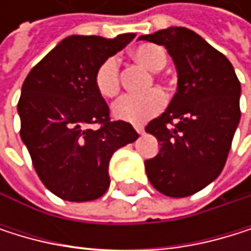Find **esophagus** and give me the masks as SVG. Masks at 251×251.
Masks as SVG:
<instances>
[{"instance_id":"obj_1","label":"esophagus","mask_w":251,"mask_h":251,"mask_svg":"<svg viewBox=\"0 0 251 251\" xmlns=\"http://www.w3.org/2000/svg\"><path fill=\"white\" fill-rule=\"evenodd\" d=\"M135 128V131L138 132V134H144V128L143 126H134Z\"/></svg>"}]
</instances>
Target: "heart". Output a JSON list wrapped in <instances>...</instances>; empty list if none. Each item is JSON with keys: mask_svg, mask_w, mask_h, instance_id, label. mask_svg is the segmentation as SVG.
Returning a JSON list of instances; mask_svg holds the SVG:
<instances>
[{"mask_svg": "<svg viewBox=\"0 0 251 251\" xmlns=\"http://www.w3.org/2000/svg\"><path fill=\"white\" fill-rule=\"evenodd\" d=\"M132 57L148 67L152 72H159L167 64V57L159 46L152 43H144L137 46L132 51ZM95 87L102 98H114L120 90L119 61L114 57L103 60L95 72ZM166 103V98L159 90L149 92L146 95H125L117 99L113 105V114L116 119L143 123L151 117L159 114Z\"/></svg>", "mask_w": 251, "mask_h": 251, "instance_id": "obj_1", "label": "heart"}]
</instances>
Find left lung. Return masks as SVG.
<instances>
[{
	"instance_id": "obj_1",
	"label": "left lung",
	"mask_w": 251,
	"mask_h": 251,
	"mask_svg": "<svg viewBox=\"0 0 251 251\" xmlns=\"http://www.w3.org/2000/svg\"><path fill=\"white\" fill-rule=\"evenodd\" d=\"M166 46L177 71V90L167 110L149 122L159 152L144 161L151 184L170 197H187L223 170L239 123L241 84L230 61L184 26L140 36Z\"/></svg>"
}]
</instances>
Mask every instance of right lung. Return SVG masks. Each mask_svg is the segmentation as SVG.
<instances>
[{
    "label": "right lung",
    "mask_w": 251,
    "mask_h": 251,
    "mask_svg": "<svg viewBox=\"0 0 251 251\" xmlns=\"http://www.w3.org/2000/svg\"><path fill=\"white\" fill-rule=\"evenodd\" d=\"M134 37H66L22 84L21 138L43 185L63 200L90 201L103 196L113 153L138 138L131 123L110 120L108 105L95 87L98 66Z\"/></svg>",
    "instance_id": "obj_1"
}]
</instances>
